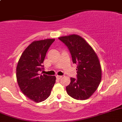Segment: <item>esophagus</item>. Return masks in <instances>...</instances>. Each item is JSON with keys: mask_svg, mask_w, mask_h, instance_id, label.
I'll return each mask as SVG.
<instances>
[{"mask_svg": "<svg viewBox=\"0 0 122 122\" xmlns=\"http://www.w3.org/2000/svg\"><path fill=\"white\" fill-rule=\"evenodd\" d=\"M56 78H57V79H59V80H60V79H61L62 78V76L57 75V76H56Z\"/></svg>", "mask_w": 122, "mask_h": 122, "instance_id": "esophagus-1", "label": "esophagus"}]
</instances>
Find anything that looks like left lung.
I'll use <instances>...</instances> for the list:
<instances>
[{
	"mask_svg": "<svg viewBox=\"0 0 122 122\" xmlns=\"http://www.w3.org/2000/svg\"><path fill=\"white\" fill-rule=\"evenodd\" d=\"M68 47L73 63L77 65V79L71 78L66 87L70 96L86 100L96 91L102 79L101 63L96 53L85 39L77 34L59 37Z\"/></svg>",
	"mask_w": 122,
	"mask_h": 122,
	"instance_id": "obj_1",
	"label": "left lung"
}]
</instances>
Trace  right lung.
Listing matches in <instances>:
<instances>
[{
    "label": "right lung",
    "mask_w": 122,
    "mask_h": 122,
    "mask_svg": "<svg viewBox=\"0 0 122 122\" xmlns=\"http://www.w3.org/2000/svg\"><path fill=\"white\" fill-rule=\"evenodd\" d=\"M55 39L34 41L22 53L16 66V80L23 93L29 99L41 102L48 98L56 83L55 76L40 75L48 49Z\"/></svg>",
    "instance_id": "obj_1"
}]
</instances>
